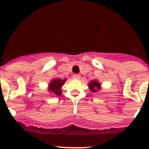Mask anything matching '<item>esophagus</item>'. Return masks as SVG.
<instances>
[{
    "instance_id": "obj_1",
    "label": "esophagus",
    "mask_w": 149,
    "mask_h": 149,
    "mask_svg": "<svg viewBox=\"0 0 149 149\" xmlns=\"http://www.w3.org/2000/svg\"><path fill=\"white\" fill-rule=\"evenodd\" d=\"M73 78L74 79H80L81 78V76L79 75V74H74L73 75Z\"/></svg>"
}]
</instances>
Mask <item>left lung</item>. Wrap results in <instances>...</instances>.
Here are the masks:
<instances>
[{
	"instance_id": "obj_1",
	"label": "left lung",
	"mask_w": 149,
	"mask_h": 149,
	"mask_svg": "<svg viewBox=\"0 0 149 149\" xmlns=\"http://www.w3.org/2000/svg\"><path fill=\"white\" fill-rule=\"evenodd\" d=\"M101 84L98 81V80H93V81H91L89 83V90L92 92V93H98V91H100L101 89Z\"/></svg>"
}]
</instances>
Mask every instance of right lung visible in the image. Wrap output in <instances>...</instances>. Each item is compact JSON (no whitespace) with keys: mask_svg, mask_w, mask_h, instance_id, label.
I'll return each instance as SVG.
<instances>
[{"mask_svg":"<svg viewBox=\"0 0 149 149\" xmlns=\"http://www.w3.org/2000/svg\"><path fill=\"white\" fill-rule=\"evenodd\" d=\"M67 79L54 78L48 84V90L52 95L60 96L62 95V86L64 85Z\"/></svg>","mask_w":149,"mask_h":149,"instance_id":"1","label":"right lung"}]
</instances>
